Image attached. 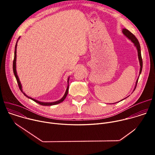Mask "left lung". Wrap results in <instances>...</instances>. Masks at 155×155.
I'll return each mask as SVG.
<instances>
[{"label":"left lung","instance_id":"obj_1","mask_svg":"<svg viewBox=\"0 0 155 155\" xmlns=\"http://www.w3.org/2000/svg\"><path fill=\"white\" fill-rule=\"evenodd\" d=\"M123 33L124 34V35H126L129 39H130L132 42L134 43V45L137 48V52H138V56H139V62H140V72H139V75L140 74V73L142 72V65H143V62H142V56H141V51H140V44H139V42L137 40V38L136 37V36L131 33L129 31H128L127 29H123ZM138 80L139 78L137 80V81H136V86H135V88L134 91L135 90L136 87V86H137V82H138ZM126 99V98H125Z\"/></svg>","mask_w":155,"mask_h":155}]
</instances>
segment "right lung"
Masks as SVG:
<instances>
[{
  "instance_id": "add662e5",
  "label": "right lung",
  "mask_w": 155,
  "mask_h": 155,
  "mask_svg": "<svg viewBox=\"0 0 155 155\" xmlns=\"http://www.w3.org/2000/svg\"><path fill=\"white\" fill-rule=\"evenodd\" d=\"M17 42H18V41H17ZM17 42H16V45H15V55H14V59H13V70L14 75H15V77H16V81H17V83H18V84L19 88L20 89L21 91V92H23V90H22L21 84V83H20L19 80V78H18V75H17L16 71V47H17ZM69 78H68V87H67V90H66V91H65V94H64V96H63V97H62L60 100H59V101H56V102H41L38 101H37V100H35V99H33V98H31V97H28V96H26V95L25 94V93H23H23L24 95H25L27 97H28V98H29V99H32V101H35V102H37V103L39 104H40V105H41L49 106V105H56V104H59V103L62 102L65 99V98L66 97V96H67V95H68V91H69Z\"/></svg>"
}]
</instances>
